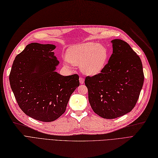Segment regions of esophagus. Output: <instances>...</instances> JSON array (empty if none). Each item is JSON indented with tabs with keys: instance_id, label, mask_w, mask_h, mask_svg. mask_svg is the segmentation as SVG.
Here are the masks:
<instances>
[{
	"instance_id": "34e87169",
	"label": "esophagus",
	"mask_w": 158,
	"mask_h": 158,
	"mask_svg": "<svg viewBox=\"0 0 158 158\" xmlns=\"http://www.w3.org/2000/svg\"><path fill=\"white\" fill-rule=\"evenodd\" d=\"M84 82H85V79L83 78H82V77H80L79 78V83L81 84H83Z\"/></svg>"
}]
</instances>
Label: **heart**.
<instances>
[{
	"label": "heart",
	"mask_w": 158,
	"mask_h": 158,
	"mask_svg": "<svg viewBox=\"0 0 158 158\" xmlns=\"http://www.w3.org/2000/svg\"><path fill=\"white\" fill-rule=\"evenodd\" d=\"M109 52L105 46L94 42L81 43L71 47L66 58L74 65H80L84 74L93 76L102 72L108 60Z\"/></svg>",
	"instance_id": "b5f03b06"
}]
</instances>
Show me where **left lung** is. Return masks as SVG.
<instances>
[{
  "mask_svg": "<svg viewBox=\"0 0 158 158\" xmlns=\"http://www.w3.org/2000/svg\"><path fill=\"white\" fill-rule=\"evenodd\" d=\"M111 42L113 53L102 72L85 81L91 108L105 119L119 118L134 108L144 79L141 60L129 44L121 39Z\"/></svg>",
  "mask_w": 158,
  "mask_h": 158,
  "instance_id": "8db88e82",
  "label": "left lung"
}]
</instances>
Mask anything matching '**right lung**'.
<instances>
[{
  "label": "right lung",
  "mask_w": 158,
  "mask_h": 158,
  "mask_svg": "<svg viewBox=\"0 0 158 158\" xmlns=\"http://www.w3.org/2000/svg\"><path fill=\"white\" fill-rule=\"evenodd\" d=\"M54 44L32 43L15 58L10 84L19 108L27 115L40 121L57 119L79 86V75L64 76L56 72L59 61Z\"/></svg>",
  "instance_id": "add662e5"
}]
</instances>
